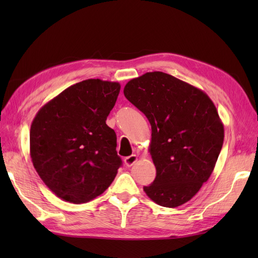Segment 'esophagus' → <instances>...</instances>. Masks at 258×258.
Returning a JSON list of instances; mask_svg holds the SVG:
<instances>
[{"label": "esophagus", "instance_id": "34e87169", "mask_svg": "<svg viewBox=\"0 0 258 258\" xmlns=\"http://www.w3.org/2000/svg\"><path fill=\"white\" fill-rule=\"evenodd\" d=\"M124 162H125V165H126V166L131 167L132 165H134V164H135L136 162H138V156H136L135 154H133V155H131V156L125 157Z\"/></svg>", "mask_w": 258, "mask_h": 258}]
</instances>
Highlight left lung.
<instances>
[{"label":"left lung","instance_id":"1","mask_svg":"<svg viewBox=\"0 0 258 258\" xmlns=\"http://www.w3.org/2000/svg\"><path fill=\"white\" fill-rule=\"evenodd\" d=\"M152 126L150 153L156 177L144 191L156 204H185L207 182L224 142V125L205 92L163 72H149L124 87Z\"/></svg>","mask_w":258,"mask_h":258}]
</instances>
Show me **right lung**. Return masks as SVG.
Listing matches in <instances>:
<instances>
[{
    "instance_id": "1",
    "label": "right lung",
    "mask_w": 258,
    "mask_h": 258,
    "mask_svg": "<svg viewBox=\"0 0 258 258\" xmlns=\"http://www.w3.org/2000/svg\"><path fill=\"white\" fill-rule=\"evenodd\" d=\"M119 90L117 82L82 81L47 102L33 119V166L61 200L90 202L116 176L122 160L116 152V134L106 118Z\"/></svg>"
}]
</instances>
